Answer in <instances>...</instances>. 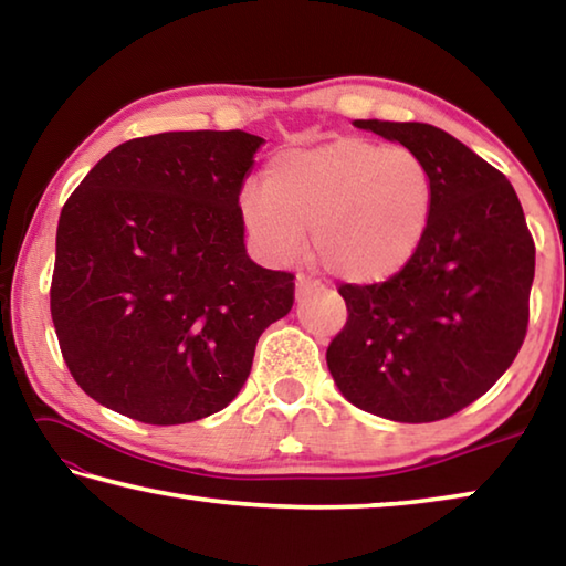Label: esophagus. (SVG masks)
<instances>
[{"label":"esophagus","mask_w":566,"mask_h":566,"mask_svg":"<svg viewBox=\"0 0 566 566\" xmlns=\"http://www.w3.org/2000/svg\"><path fill=\"white\" fill-rule=\"evenodd\" d=\"M314 286H317V282H310V280H306V276H296V280H294V292H296V300H302V296L304 294H310L312 290H314Z\"/></svg>","instance_id":"obj_1"}]
</instances>
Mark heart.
<instances>
[{"label":"heart","instance_id":"1","mask_svg":"<svg viewBox=\"0 0 566 566\" xmlns=\"http://www.w3.org/2000/svg\"><path fill=\"white\" fill-rule=\"evenodd\" d=\"M432 212V175L415 151L354 137L284 149L266 165L264 189L239 191L242 222L266 254L290 260L312 229L322 270L357 286L407 270Z\"/></svg>","mask_w":566,"mask_h":566}]
</instances>
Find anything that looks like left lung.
Instances as JSON below:
<instances>
[{
	"instance_id": "left-lung-1",
	"label": "left lung",
	"mask_w": 566,
	"mask_h": 566,
	"mask_svg": "<svg viewBox=\"0 0 566 566\" xmlns=\"http://www.w3.org/2000/svg\"><path fill=\"white\" fill-rule=\"evenodd\" d=\"M424 161L432 224L397 276L342 284L347 324L327 367L344 399L391 421H437L472 405L520 352L530 322L534 242L502 171L444 129L354 119Z\"/></svg>"
}]
</instances>
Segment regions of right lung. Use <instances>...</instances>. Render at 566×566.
<instances>
[{
    "instance_id": "right-lung-1",
    "label": "right lung",
    "mask_w": 566,
    "mask_h": 566,
    "mask_svg": "<svg viewBox=\"0 0 566 566\" xmlns=\"http://www.w3.org/2000/svg\"><path fill=\"white\" fill-rule=\"evenodd\" d=\"M262 137L161 132L114 147L56 227L52 322L92 399L145 424L224 409L294 276L249 260L239 191Z\"/></svg>"
}]
</instances>
